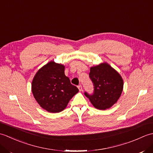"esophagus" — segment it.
Instances as JSON below:
<instances>
[{"label":"esophagus","mask_w":153,"mask_h":153,"mask_svg":"<svg viewBox=\"0 0 153 153\" xmlns=\"http://www.w3.org/2000/svg\"><path fill=\"white\" fill-rule=\"evenodd\" d=\"M77 87H78V89H79V91H82L83 90V88H82V85H78V86H77Z\"/></svg>","instance_id":"esophagus-1"}]
</instances>
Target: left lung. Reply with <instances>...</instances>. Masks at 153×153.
<instances>
[{"instance_id": "obj_1", "label": "left lung", "mask_w": 153, "mask_h": 153, "mask_svg": "<svg viewBox=\"0 0 153 153\" xmlns=\"http://www.w3.org/2000/svg\"><path fill=\"white\" fill-rule=\"evenodd\" d=\"M89 77L94 86V92H85L94 107L99 110L108 109L118 101L122 93V77L108 64L104 62L90 68Z\"/></svg>"}]
</instances>
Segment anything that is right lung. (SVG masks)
Instances as JSON below:
<instances>
[{
    "instance_id": "obj_1",
    "label": "right lung",
    "mask_w": 153,
    "mask_h": 153,
    "mask_svg": "<svg viewBox=\"0 0 153 153\" xmlns=\"http://www.w3.org/2000/svg\"><path fill=\"white\" fill-rule=\"evenodd\" d=\"M64 68V65L51 61L38 70L32 81L34 98L41 108L49 112L62 111L79 91L65 76Z\"/></svg>"
}]
</instances>
